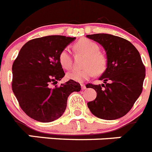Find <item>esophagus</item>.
<instances>
[{
    "instance_id": "esophagus-1",
    "label": "esophagus",
    "mask_w": 152,
    "mask_h": 152,
    "mask_svg": "<svg viewBox=\"0 0 152 152\" xmlns=\"http://www.w3.org/2000/svg\"><path fill=\"white\" fill-rule=\"evenodd\" d=\"M80 87H81V89H82V90H85V89H86V86H85V84H80Z\"/></svg>"
}]
</instances>
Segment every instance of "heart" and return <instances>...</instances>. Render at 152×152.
I'll use <instances>...</instances> for the list:
<instances>
[{"label": "heart", "mask_w": 152, "mask_h": 152, "mask_svg": "<svg viewBox=\"0 0 152 152\" xmlns=\"http://www.w3.org/2000/svg\"><path fill=\"white\" fill-rule=\"evenodd\" d=\"M74 49L77 53L85 55L83 69H74L67 73V78L78 82H83L93 77L95 74L100 75L106 70L107 66V58L104 53L99 51V45L96 42L88 38L79 39L74 45ZM58 60L61 67L69 70L72 67V58L70 51L65 48L60 52Z\"/></svg>", "instance_id": "1"}]
</instances>
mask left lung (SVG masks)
Returning <instances> with one entry per match:
<instances>
[{
  "instance_id": "obj_1",
  "label": "left lung",
  "mask_w": 152,
  "mask_h": 152,
  "mask_svg": "<svg viewBox=\"0 0 152 152\" xmlns=\"http://www.w3.org/2000/svg\"><path fill=\"white\" fill-rule=\"evenodd\" d=\"M107 52V66L99 80L101 85L88 84L96 97L88 107L96 117L107 120L123 117L142 94L145 67L136 48L128 40L105 33L87 35Z\"/></svg>"
}]
</instances>
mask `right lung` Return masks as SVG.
<instances>
[{"mask_svg": "<svg viewBox=\"0 0 152 152\" xmlns=\"http://www.w3.org/2000/svg\"><path fill=\"white\" fill-rule=\"evenodd\" d=\"M75 37L48 36L29 40L21 48L12 66V90L19 105L32 119L49 123L58 119L68 97L80 85L69 80L54 88L65 74L58 60L60 52Z\"/></svg>", "mask_w": 152, "mask_h": 152, "instance_id": "1", "label": "right lung"}]
</instances>
